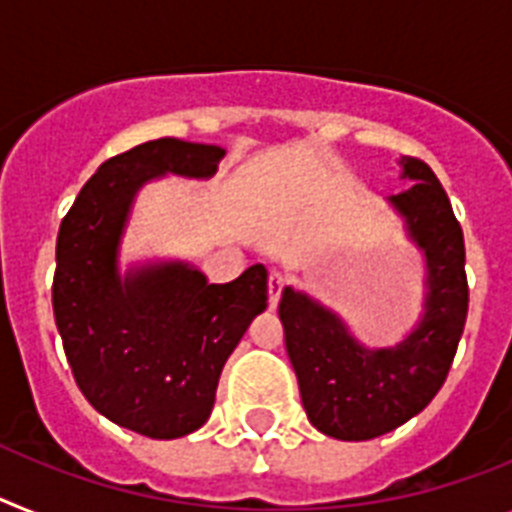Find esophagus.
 <instances>
[{
  "label": "esophagus",
  "instance_id": "esophagus-1",
  "mask_svg": "<svg viewBox=\"0 0 512 512\" xmlns=\"http://www.w3.org/2000/svg\"><path fill=\"white\" fill-rule=\"evenodd\" d=\"M283 283H286V278H283V273H278V270H270V276H268L270 307H276V304H278V299H281Z\"/></svg>",
  "mask_w": 512,
  "mask_h": 512
}]
</instances>
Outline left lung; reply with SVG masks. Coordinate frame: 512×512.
<instances>
[{"label": "left lung", "mask_w": 512, "mask_h": 512, "mask_svg": "<svg viewBox=\"0 0 512 512\" xmlns=\"http://www.w3.org/2000/svg\"><path fill=\"white\" fill-rule=\"evenodd\" d=\"M401 166L411 187L388 200L427 260L419 325L390 349H367L336 312L312 296L286 286L278 304L304 411L312 427L336 440H372L419 414L448 377L466 325L461 223L427 163L403 158Z\"/></svg>", "instance_id": "left-lung-1"}]
</instances>
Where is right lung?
<instances>
[{
    "label": "right lung",
    "instance_id": "right-lung-1",
    "mask_svg": "<svg viewBox=\"0 0 512 512\" xmlns=\"http://www.w3.org/2000/svg\"><path fill=\"white\" fill-rule=\"evenodd\" d=\"M226 150L161 137L101 163L62 218L54 320L77 388L98 414L153 440L203 427L223 364L268 307V270L208 283L187 263H150L119 276L132 200L163 174L208 179Z\"/></svg>",
    "mask_w": 512,
    "mask_h": 512
}]
</instances>
